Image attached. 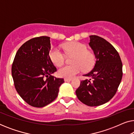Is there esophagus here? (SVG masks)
I'll return each mask as SVG.
<instances>
[{
	"label": "esophagus",
	"mask_w": 134,
	"mask_h": 134,
	"mask_svg": "<svg viewBox=\"0 0 134 134\" xmlns=\"http://www.w3.org/2000/svg\"><path fill=\"white\" fill-rule=\"evenodd\" d=\"M65 82H69L72 80V79H68V78H65Z\"/></svg>",
	"instance_id": "obj_1"
}]
</instances>
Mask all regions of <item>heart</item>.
<instances>
[{"instance_id":"1","label":"heart","mask_w":134,"mask_h":134,"mask_svg":"<svg viewBox=\"0 0 134 134\" xmlns=\"http://www.w3.org/2000/svg\"><path fill=\"white\" fill-rule=\"evenodd\" d=\"M63 49L68 55H74L72 65H65L58 69V74L62 77L71 79L81 72L82 69L87 71L90 70L95 63L94 54L87 51L85 44L77 41H72L63 45ZM49 57L56 66H61L65 63L66 56L59 48H54L49 52Z\"/></svg>"}]
</instances>
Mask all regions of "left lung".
<instances>
[{"label":"left lung","instance_id":"8db88e82","mask_svg":"<svg viewBox=\"0 0 134 134\" xmlns=\"http://www.w3.org/2000/svg\"><path fill=\"white\" fill-rule=\"evenodd\" d=\"M90 38L96 63L85 75L91 79L81 80L76 93L82 103L94 107L106 103L116 94L122 79V65L118 52L110 43L96 35Z\"/></svg>","mask_w":134,"mask_h":134}]
</instances>
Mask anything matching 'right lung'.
Returning <instances> with one entry per match:
<instances>
[{"instance_id": "right-lung-1", "label": "right lung", "mask_w": 134, "mask_h": 134, "mask_svg": "<svg viewBox=\"0 0 134 134\" xmlns=\"http://www.w3.org/2000/svg\"><path fill=\"white\" fill-rule=\"evenodd\" d=\"M50 37L34 38L20 47L14 57L12 74L15 88L27 104L43 107L55 99L63 79L52 74L57 71L49 57Z\"/></svg>"}]
</instances>
